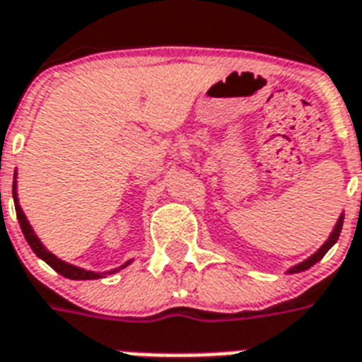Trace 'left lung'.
I'll return each instance as SVG.
<instances>
[{
    "mask_svg": "<svg viewBox=\"0 0 362 362\" xmlns=\"http://www.w3.org/2000/svg\"><path fill=\"white\" fill-rule=\"evenodd\" d=\"M341 225H344V213H341V215H340V219L336 221L334 230H332V234H330V236H329V240H327V242H325L323 245H321V247H319V251H315V253H313L312 257H310V259H306V260H304V262H300V264L293 266V268H291V270H288V274H296V272H304V270H308V268H310V266H313V264H315V262H319V260L323 259L325 253H327V251H329V249L332 247V245H334L336 240H338V236H340Z\"/></svg>",
    "mask_w": 362,
    "mask_h": 362,
    "instance_id": "obj_1",
    "label": "left lung"
}]
</instances>
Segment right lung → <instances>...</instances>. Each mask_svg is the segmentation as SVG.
<instances>
[{"label":"right lung","instance_id":"obj_1","mask_svg":"<svg viewBox=\"0 0 362 362\" xmlns=\"http://www.w3.org/2000/svg\"><path fill=\"white\" fill-rule=\"evenodd\" d=\"M13 198H15L16 217H18V223H21L22 234H24V238H26L28 245L32 247V251L37 255L39 259H43L45 262H47L50 268H54V270L58 272L60 276L67 277V279H98V277L107 276V274H115V272H119L120 268H124V266H128L132 262V260H128L124 266H120V268H117V270L103 272V274H98V272H90V270H83V268H79V266L67 264V262L60 260L58 257H56V255H52L49 249L45 247L43 243H41V240L35 236V232H33V228L30 226V223H28L26 215H24L21 204H18V196H16V173H15V183H13Z\"/></svg>","mask_w":362,"mask_h":362}]
</instances>
